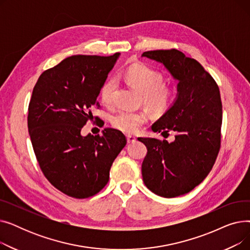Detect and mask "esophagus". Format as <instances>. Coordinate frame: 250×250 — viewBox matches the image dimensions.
<instances>
[{"label":"esophagus","mask_w":250,"mask_h":250,"mask_svg":"<svg viewBox=\"0 0 250 250\" xmlns=\"http://www.w3.org/2000/svg\"><path fill=\"white\" fill-rule=\"evenodd\" d=\"M126 140H127V143H135L136 142V137L133 136V135H127L126 136Z\"/></svg>","instance_id":"34e87169"}]
</instances>
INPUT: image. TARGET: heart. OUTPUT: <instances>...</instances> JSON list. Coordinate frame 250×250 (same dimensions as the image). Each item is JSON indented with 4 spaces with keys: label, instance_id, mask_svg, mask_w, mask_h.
<instances>
[{
    "label": "heart",
    "instance_id": "obj_1",
    "mask_svg": "<svg viewBox=\"0 0 250 250\" xmlns=\"http://www.w3.org/2000/svg\"><path fill=\"white\" fill-rule=\"evenodd\" d=\"M126 82L143 94V101L146 106L157 113L164 112L172 103L173 91L162 85L163 75L144 64H135L125 72ZM115 89L114 79H108L100 88V97L104 104L112 103V95ZM148 120L144 111L120 110L111 117L112 125L124 133H136Z\"/></svg>",
    "mask_w": 250,
    "mask_h": 250
}]
</instances>
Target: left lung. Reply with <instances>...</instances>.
Instances as JSON below:
<instances>
[{"label": "left lung", "instance_id": "left-lung-1", "mask_svg": "<svg viewBox=\"0 0 250 250\" xmlns=\"http://www.w3.org/2000/svg\"><path fill=\"white\" fill-rule=\"evenodd\" d=\"M142 57L161 63L177 81V94L152 125L154 133H176L171 143L138 138L147 147L142 163L146 187L164 198L186 194L208 176L220 150V90L203 65L177 49L151 50Z\"/></svg>", "mask_w": 250, "mask_h": 250}]
</instances>
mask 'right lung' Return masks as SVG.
<instances>
[{
	"label": "right lung",
	"mask_w": 250,
	"mask_h": 250,
	"mask_svg": "<svg viewBox=\"0 0 250 250\" xmlns=\"http://www.w3.org/2000/svg\"><path fill=\"white\" fill-rule=\"evenodd\" d=\"M120 56L69 57L43 72L32 91L28 132L38 164L52 186L76 199L106 186L110 167L126 144L125 135L110 127L101 136L81 134Z\"/></svg>",
	"instance_id": "right-lung-1"
}]
</instances>
